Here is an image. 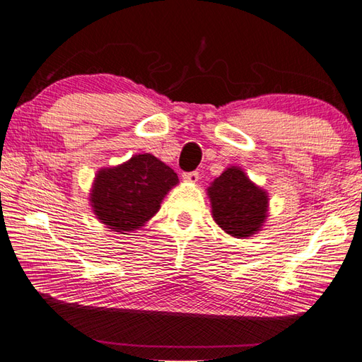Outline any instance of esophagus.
I'll list each match as a JSON object with an SVG mask.
<instances>
[{"mask_svg": "<svg viewBox=\"0 0 362 362\" xmlns=\"http://www.w3.org/2000/svg\"><path fill=\"white\" fill-rule=\"evenodd\" d=\"M182 177H183V180L191 182V183H196L199 180V173L197 171H191V173H185Z\"/></svg>", "mask_w": 362, "mask_h": 362, "instance_id": "1", "label": "esophagus"}]
</instances>
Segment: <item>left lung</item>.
<instances>
[{
    "mask_svg": "<svg viewBox=\"0 0 362 362\" xmlns=\"http://www.w3.org/2000/svg\"><path fill=\"white\" fill-rule=\"evenodd\" d=\"M213 219L226 233L247 238L259 232L267 218L269 197L241 168L230 166L206 189Z\"/></svg>",
    "mask_w": 362,
    "mask_h": 362,
    "instance_id": "obj_1",
    "label": "left lung"
}]
</instances>
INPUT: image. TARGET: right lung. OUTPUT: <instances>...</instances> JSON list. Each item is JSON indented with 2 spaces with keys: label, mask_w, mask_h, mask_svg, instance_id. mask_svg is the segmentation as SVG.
<instances>
[{
  "label": "right lung",
  "mask_w": 362,
  "mask_h": 362,
  "mask_svg": "<svg viewBox=\"0 0 362 362\" xmlns=\"http://www.w3.org/2000/svg\"><path fill=\"white\" fill-rule=\"evenodd\" d=\"M179 183L171 168L151 153L96 174L90 202L96 218L113 232H134L160 210L168 191Z\"/></svg>",
  "instance_id": "right-lung-1"
}]
</instances>
